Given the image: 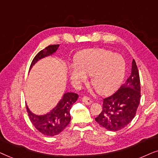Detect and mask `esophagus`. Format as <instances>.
Instances as JSON below:
<instances>
[{"label":"esophagus","instance_id":"obj_1","mask_svg":"<svg viewBox=\"0 0 158 158\" xmlns=\"http://www.w3.org/2000/svg\"><path fill=\"white\" fill-rule=\"evenodd\" d=\"M81 100H82V101L84 102H85L86 104L87 105H89V104H91L92 103V100L91 99H90L89 98H88V97H86V96H85V97H83L82 98H81Z\"/></svg>","mask_w":158,"mask_h":158}]
</instances>
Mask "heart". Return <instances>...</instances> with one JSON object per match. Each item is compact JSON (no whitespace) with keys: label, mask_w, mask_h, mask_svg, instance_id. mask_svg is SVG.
I'll return each mask as SVG.
<instances>
[{"label":"heart","mask_w":158,"mask_h":158,"mask_svg":"<svg viewBox=\"0 0 158 158\" xmlns=\"http://www.w3.org/2000/svg\"><path fill=\"white\" fill-rule=\"evenodd\" d=\"M77 65L70 68V76L76 85L85 82L92 75V87L98 93L108 94L117 89L124 77L126 64L121 55L102 48L83 50L76 58Z\"/></svg>","instance_id":"obj_1"}]
</instances>
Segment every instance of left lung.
Returning <instances> with one entry per match:
<instances>
[{
  "label": "left lung",
  "instance_id": "obj_1",
  "mask_svg": "<svg viewBox=\"0 0 158 158\" xmlns=\"http://www.w3.org/2000/svg\"><path fill=\"white\" fill-rule=\"evenodd\" d=\"M140 98L139 74L134 59L130 77L115 93L103 99L102 112L95 121L108 131L121 130L136 115Z\"/></svg>",
  "mask_w": 158,
  "mask_h": 158
}]
</instances>
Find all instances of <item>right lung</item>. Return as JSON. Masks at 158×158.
Here are the masks:
<instances>
[{
  "label": "right lung",
  "mask_w": 158,
  "mask_h": 158,
  "mask_svg": "<svg viewBox=\"0 0 158 158\" xmlns=\"http://www.w3.org/2000/svg\"><path fill=\"white\" fill-rule=\"evenodd\" d=\"M59 45H50L42 50L33 58L30 65V70L34 64L41 58L50 56L57 50ZM78 94L73 92H67L58 102L57 106L50 113L43 115L33 114L27 107V111L31 123L44 135L53 136L60 133L70 123V110L73 104L77 100Z\"/></svg>",
  "instance_id": "obj_1"
}]
</instances>
